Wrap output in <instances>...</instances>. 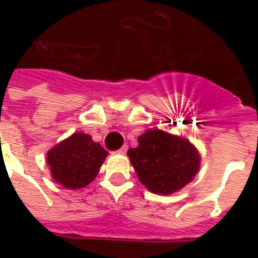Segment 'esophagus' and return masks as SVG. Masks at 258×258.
<instances>
[{
    "label": "esophagus",
    "mask_w": 258,
    "mask_h": 258,
    "mask_svg": "<svg viewBox=\"0 0 258 258\" xmlns=\"http://www.w3.org/2000/svg\"><path fill=\"white\" fill-rule=\"evenodd\" d=\"M127 150H128V146L123 145L120 147V149L117 150V153H119V154H125V153H127Z\"/></svg>",
    "instance_id": "obj_1"
}]
</instances>
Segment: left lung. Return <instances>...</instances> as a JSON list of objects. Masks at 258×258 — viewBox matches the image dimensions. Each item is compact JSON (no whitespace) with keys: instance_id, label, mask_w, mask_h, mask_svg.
<instances>
[{"instance_id":"8db88e82","label":"left lung","mask_w":258,"mask_h":258,"mask_svg":"<svg viewBox=\"0 0 258 258\" xmlns=\"http://www.w3.org/2000/svg\"><path fill=\"white\" fill-rule=\"evenodd\" d=\"M137 149L127 151L142 183L155 194H171L190 182L200 169V154L186 139L149 130Z\"/></svg>"}]
</instances>
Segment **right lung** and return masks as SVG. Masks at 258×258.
Here are the masks:
<instances>
[{
    "label": "right lung",
    "mask_w": 258,
    "mask_h": 258,
    "mask_svg": "<svg viewBox=\"0 0 258 258\" xmlns=\"http://www.w3.org/2000/svg\"><path fill=\"white\" fill-rule=\"evenodd\" d=\"M107 154L89 135L76 133L49 150L46 162L57 183L67 188H82L95 179Z\"/></svg>",
    "instance_id": "1"
}]
</instances>
